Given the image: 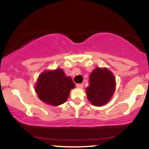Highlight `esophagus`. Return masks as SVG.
I'll use <instances>...</instances> for the list:
<instances>
[{
	"instance_id": "esophagus-1",
	"label": "esophagus",
	"mask_w": 149,
	"mask_h": 149,
	"mask_svg": "<svg viewBox=\"0 0 149 149\" xmlns=\"http://www.w3.org/2000/svg\"><path fill=\"white\" fill-rule=\"evenodd\" d=\"M76 86L79 88H82L84 87V84H76Z\"/></svg>"
}]
</instances>
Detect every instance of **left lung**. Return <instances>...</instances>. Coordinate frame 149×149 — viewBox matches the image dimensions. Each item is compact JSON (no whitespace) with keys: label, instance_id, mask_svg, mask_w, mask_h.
<instances>
[{"label":"left lung","instance_id":"8db88e82","mask_svg":"<svg viewBox=\"0 0 149 149\" xmlns=\"http://www.w3.org/2000/svg\"><path fill=\"white\" fill-rule=\"evenodd\" d=\"M115 89L116 81L113 73L107 68L97 67L90 74L86 94L94 106L102 107L112 99Z\"/></svg>","mask_w":149,"mask_h":149}]
</instances>
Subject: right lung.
I'll return each instance as SVG.
<instances>
[{"label": "right lung", "instance_id": "add662e5", "mask_svg": "<svg viewBox=\"0 0 149 149\" xmlns=\"http://www.w3.org/2000/svg\"><path fill=\"white\" fill-rule=\"evenodd\" d=\"M75 84L61 68L48 70L39 76L35 91L41 101L49 105L58 106L67 101Z\"/></svg>", "mask_w": 149, "mask_h": 149}]
</instances>
